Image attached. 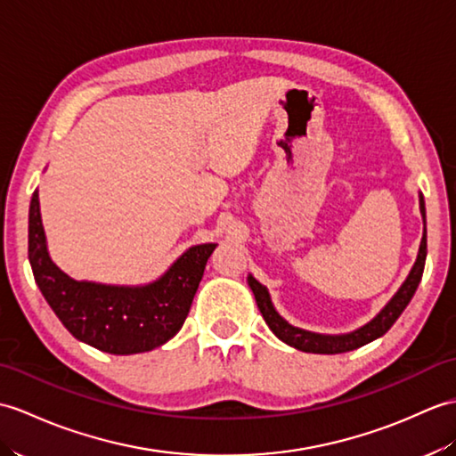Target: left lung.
<instances>
[{
    "label": "left lung",
    "instance_id": "left-lung-1",
    "mask_svg": "<svg viewBox=\"0 0 456 456\" xmlns=\"http://www.w3.org/2000/svg\"><path fill=\"white\" fill-rule=\"evenodd\" d=\"M419 208H421L423 221H426V206H423V198H419ZM426 254H428V239H426V232H423L418 260L414 264V268H411L410 276L406 278V281L402 283L398 293L388 301V305L375 316L371 322L365 324L363 328H359V330H355L352 334H344V336H321V334L299 330V328H295V326L285 322L276 313V309L272 306L270 295L262 283H258L252 276H248V285L254 293V299H256V303H258V309L264 316V321H266L270 330L276 334L281 342L297 347V349H301V352H309V354H344V352H352V349H357L369 342H373V340H377V338L388 332V328L396 322L402 311L408 306L410 299L414 297V293H416L419 280H421L423 266H426Z\"/></svg>",
    "mask_w": 456,
    "mask_h": 456
}]
</instances>
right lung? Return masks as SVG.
Instances as JSON below:
<instances>
[{"instance_id":"add662e5","label":"right lung","mask_w":456,"mask_h":456,"mask_svg":"<svg viewBox=\"0 0 456 456\" xmlns=\"http://www.w3.org/2000/svg\"><path fill=\"white\" fill-rule=\"evenodd\" d=\"M214 248V242L192 247L143 288L76 281L50 260L37 190L30 200L28 260L38 289L77 340L107 354H142L171 340L186 321Z\"/></svg>"}]
</instances>
